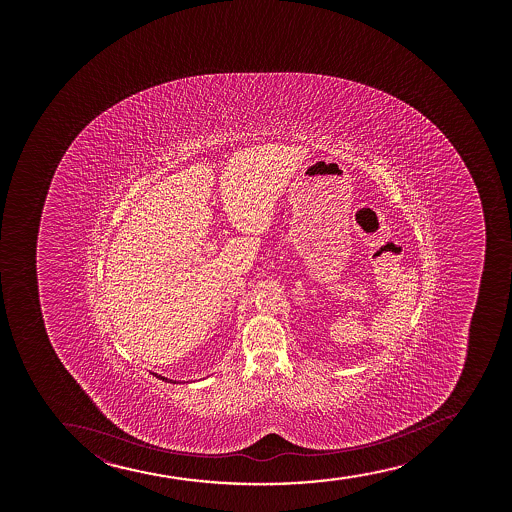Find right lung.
<instances>
[{
	"label": "right lung",
	"mask_w": 512,
	"mask_h": 512,
	"mask_svg": "<svg viewBox=\"0 0 512 512\" xmlns=\"http://www.w3.org/2000/svg\"><path fill=\"white\" fill-rule=\"evenodd\" d=\"M153 376H157V374H153ZM159 379H162V381H167V377L157 376Z\"/></svg>",
	"instance_id": "add662e5"
}]
</instances>
